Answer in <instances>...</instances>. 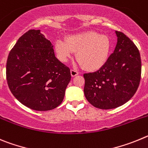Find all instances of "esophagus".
<instances>
[{
	"label": "esophagus",
	"instance_id": "obj_1",
	"mask_svg": "<svg viewBox=\"0 0 148 148\" xmlns=\"http://www.w3.org/2000/svg\"><path fill=\"white\" fill-rule=\"evenodd\" d=\"M78 71H77V70H75V69H71V74L72 77H75V76L78 75Z\"/></svg>",
	"mask_w": 148,
	"mask_h": 148
}]
</instances>
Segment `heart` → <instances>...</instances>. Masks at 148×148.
Here are the masks:
<instances>
[{
	"mask_svg": "<svg viewBox=\"0 0 148 148\" xmlns=\"http://www.w3.org/2000/svg\"><path fill=\"white\" fill-rule=\"evenodd\" d=\"M111 48L110 38L93 31L69 36L67 39H58L54 49L61 62H66L77 51L80 66L88 71H96L103 66L108 58Z\"/></svg>",
	"mask_w": 148,
	"mask_h": 148,
	"instance_id": "obj_1",
	"label": "heart"
}]
</instances>
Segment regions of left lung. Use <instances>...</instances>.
Wrapping results in <instances>:
<instances>
[{
  "label": "left lung",
  "instance_id": "obj_1",
  "mask_svg": "<svg viewBox=\"0 0 148 148\" xmlns=\"http://www.w3.org/2000/svg\"><path fill=\"white\" fill-rule=\"evenodd\" d=\"M117 42L106 63L93 73L84 74V94L99 109L118 108L130 100L139 86L142 62L139 49L124 33L116 31Z\"/></svg>",
  "mask_w": 148,
  "mask_h": 148
}]
</instances>
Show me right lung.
Wrapping results in <instances>:
<instances>
[{
    "label": "right lung",
    "mask_w": 148,
    "mask_h": 148,
    "mask_svg": "<svg viewBox=\"0 0 148 148\" xmlns=\"http://www.w3.org/2000/svg\"><path fill=\"white\" fill-rule=\"evenodd\" d=\"M6 74L16 99L40 111L52 110L62 103L71 77L70 69L56 58L51 42L34 29L23 34L12 49Z\"/></svg>",
    "instance_id": "1"
}]
</instances>
